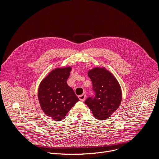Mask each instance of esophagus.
Masks as SVG:
<instances>
[{"instance_id": "34e87169", "label": "esophagus", "mask_w": 159, "mask_h": 159, "mask_svg": "<svg viewBox=\"0 0 159 159\" xmlns=\"http://www.w3.org/2000/svg\"><path fill=\"white\" fill-rule=\"evenodd\" d=\"M85 98H86V95H85V93H83L82 95L79 96V99H80L81 101H84L85 100Z\"/></svg>"}]
</instances>
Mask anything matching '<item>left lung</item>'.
<instances>
[{"label": "left lung", "instance_id": "obj_1", "mask_svg": "<svg viewBox=\"0 0 159 159\" xmlns=\"http://www.w3.org/2000/svg\"><path fill=\"white\" fill-rule=\"evenodd\" d=\"M87 74L93 82L96 96L94 98H87L85 103L96 119L105 120L121 104V86L115 75L104 66H96L89 70Z\"/></svg>", "mask_w": 159, "mask_h": 159}]
</instances>
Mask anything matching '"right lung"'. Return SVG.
I'll use <instances>...</instances> for the list:
<instances>
[{
  "mask_svg": "<svg viewBox=\"0 0 159 159\" xmlns=\"http://www.w3.org/2000/svg\"><path fill=\"white\" fill-rule=\"evenodd\" d=\"M72 66L58 67L51 70L40 82L38 98L41 108L55 121L65 118L68 112L79 101L72 88L68 85Z\"/></svg>",
  "mask_w": 159,
  "mask_h": 159,
  "instance_id": "add662e5",
  "label": "right lung"
}]
</instances>
